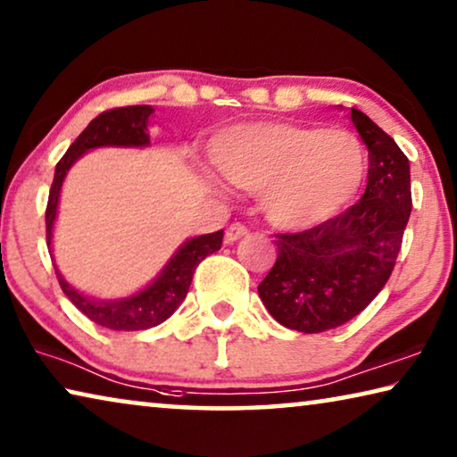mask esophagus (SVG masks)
Wrapping results in <instances>:
<instances>
[{
    "label": "esophagus",
    "instance_id": "1",
    "mask_svg": "<svg viewBox=\"0 0 457 457\" xmlns=\"http://www.w3.org/2000/svg\"><path fill=\"white\" fill-rule=\"evenodd\" d=\"M247 233H249V230H247V227H245V224H241V222L230 224V227L227 228V233H224V243L233 245V243L238 241V238H243Z\"/></svg>",
    "mask_w": 457,
    "mask_h": 457
}]
</instances>
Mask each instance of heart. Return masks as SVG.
<instances>
[{"instance_id": "heart-1", "label": "heart", "mask_w": 457, "mask_h": 457, "mask_svg": "<svg viewBox=\"0 0 457 457\" xmlns=\"http://www.w3.org/2000/svg\"><path fill=\"white\" fill-rule=\"evenodd\" d=\"M214 161L230 184L263 192L265 212L282 228L331 219L366 171L361 145L349 132L292 122L238 126L216 145Z\"/></svg>"}]
</instances>
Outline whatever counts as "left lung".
<instances>
[{
	"mask_svg": "<svg viewBox=\"0 0 457 457\" xmlns=\"http://www.w3.org/2000/svg\"><path fill=\"white\" fill-rule=\"evenodd\" d=\"M351 120L370 159L361 200L302 233L276 235V265L257 287L271 317L300 333L345 325L378 296L411 216L409 159L363 112L351 108Z\"/></svg>",
	"mask_w": 457,
	"mask_h": 457,
	"instance_id": "obj_1",
	"label": "left lung"
}]
</instances>
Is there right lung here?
Returning a JSON list of instances; mask_svg holds the SVG:
<instances>
[{
	"instance_id": "obj_1",
	"label": "right lung",
	"mask_w": 457,
	"mask_h": 457,
	"mask_svg": "<svg viewBox=\"0 0 457 457\" xmlns=\"http://www.w3.org/2000/svg\"><path fill=\"white\" fill-rule=\"evenodd\" d=\"M151 106H124L114 108L108 112H102L100 116L94 118L87 124V129L75 138V143L69 146L65 155L61 157L54 170V179L48 192V204H46V245L51 247L53 238V227L54 219H57V206L62 179L77 159L89 149H97V146H146L149 145V116L153 114ZM222 230L216 233L202 235L195 238H189L178 253L170 259L163 271L151 286L145 290L124 300H94L83 296L77 292L73 286H69L54 265V273L61 284V290L65 296L86 314L89 320L96 325L112 328V331H145V328L157 327L161 322L167 320L175 312V308L181 304L186 298L192 284L194 271L198 268L202 259L208 257L210 253L219 251L222 245Z\"/></svg>"
}]
</instances>
